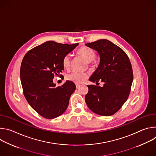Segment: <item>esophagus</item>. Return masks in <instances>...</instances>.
Returning a JSON list of instances; mask_svg holds the SVG:
<instances>
[{
	"label": "esophagus",
	"mask_w": 156,
	"mask_h": 156,
	"mask_svg": "<svg viewBox=\"0 0 156 156\" xmlns=\"http://www.w3.org/2000/svg\"><path fill=\"white\" fill-rule=\"evenodd\" d=\"M80 84H76V88H78V87H80Z\"/></svg>",
	"instance_id": "esophagus-1"
}]
</instances>
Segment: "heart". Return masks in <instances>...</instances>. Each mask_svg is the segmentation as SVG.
Returning <instances> with one entry per match:
<instances>
[{"label":"heart","mask_w":156,"mask_h":156,"mask_svg":"<svg viewBox=\"0 0 156 156\" xmlns=\"http://www.w3.org/2000/svg\"><path fill=\"white\" fill-rule=\"evenodd\" d=\"M78 54L82 56L86 62H88L89 66L91 68H93V63L92 61L94 60L96 58V54L95 51L89 48L86 47H82L80 48L78 51ZM70 63H71V58L70 56L67 54L65 55L62 58V65L65 69L68 70L70 67ZM89 77V74L87 72H73L66 76V78L67 80L71 81L75 83L80 84L84 82L87 78Z\"/></svg>","instance_id":"heart-1"}]
</instances>
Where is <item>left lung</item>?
Segmentation results:
<instances>
[{"label": "left lung", "mask_w": 156, "mask_h": 156, "mask_svg": "<svg viewBox=\"0 0 156 156\" xmlns=\"http://www.w3.org/2000/svg\"><path fill=\"white\" fill-rule=\"evenodd\" d=\"M86 46L96 51L100 63L89 80L103 82L104 86L87 85L85 101L93 112L110 116L115 114L126 101L133 80L131 62L126 53L107 39H100Z\"/></svg>", "instance_id": "left-lung-1"}]
</instances>
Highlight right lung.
Wrapping results in <instances>:
<instances>
[{
    "mask_svg": "<svg viewBox=\"0 0 156 156\" xmlns=\"http://www.w3.org/2000/svg\"><path fill=\"white\" fill-rule=\"evenodd\" d=\"M78 44L47 41L29 51L21 62L20 80L24 96L30 106L44 118H56L68 107L75 84L66 81L56 87L53 78L62 76L63 57Z\"/></svg>",
    "mask_w": 156,
    "mask_h": 156,
    "instance_id": "obj_1",
    "label": "right lung"
}]
</instances>
